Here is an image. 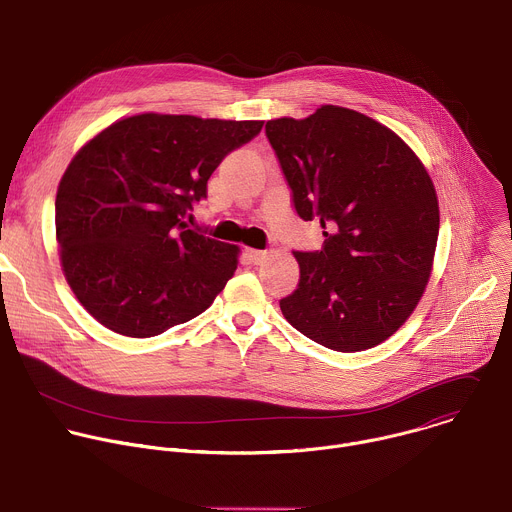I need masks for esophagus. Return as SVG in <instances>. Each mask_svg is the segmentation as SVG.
Segmentation results:
<instances>
[{
	"mask_svg": "<svg viewBox=\"0 0 512 512\" xmlns=\"http://www.w3.org/2000/svg\"><path fill=\"white\" fill-rule=\"evenodd\" d=\"M247 257H249L255 265H259V263L265 261L267 251H263V249H247Z\"/></svg>",
	"mask_w": 512,
	"mask_h": 512,
	"instance_id": "1",
	"label": "esophagus"
}]
</instances>
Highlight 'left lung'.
<instances>
[{"label": "left lung", "mask_w": 512, "mask_h": 512, "mask_svg": "<svg viewBox=\"0 0 512 512\" xmlns=\"http://www.w3.org/2000/svg\"><path fill=\"white\" fill-rule=\"evenodd\" d=\"M302 221L318 218L320 251H294L298 287L279 308L310 340L367 350L399 330L429 281L440 208L409 145L352 109L324 105L306 119L267 121Z\"/></svg>", "instance_id": "left-lung-1"}]
</instances>
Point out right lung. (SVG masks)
I'll list each match as a JSON object with an SVG mask.
<instances>
[{
	"label": "right lung",
	"mask_w": 512,
	"mask_h": 512,
	"mask_svg": "<svg viewBox=\"0 0 512 512\" xmlns=\"http://www.w3.org/2000/svg\"><path fill=\"white\" fill-rule=\"evenodd\" d=\"M263 121L143 113L93 137L56 192V239L70 289L105 328L150 338L202 314L239 249L184 221L206 182Z\"/></svg>",
	"instance_id": "1"
}]
</instances>
